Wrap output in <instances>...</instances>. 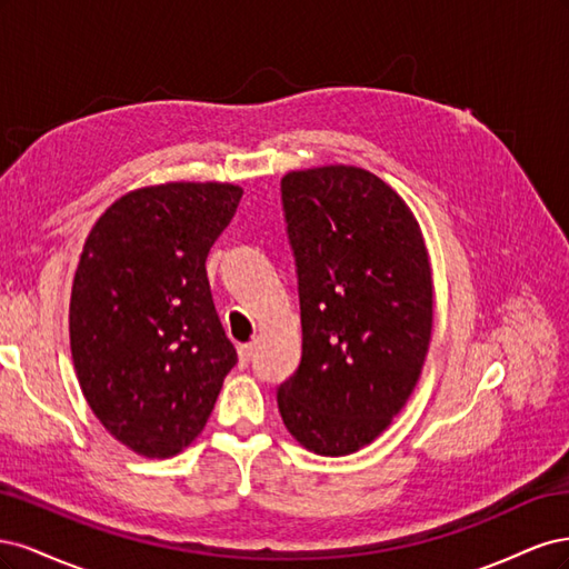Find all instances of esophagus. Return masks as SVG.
<instances>
[{
    "label": "esophagus",
    "instance_id": "obj_1",
    "mask_svg": "<svg viewBox=\"0 0 569 569\" xmlns=\"http://www.w3.org/2000/svg\"><path fill=\"white\" fill-rule=\"evenodd\" d=\"M237 353H239V363L247 366L249 360H251V356H253V343H239Z\"/></svg>",
    "mask_w": 569,
    "mask_h": 569
}]
</instances>
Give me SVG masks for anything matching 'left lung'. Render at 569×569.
<instances>
[{"label": "left lung", "mask_w": 569, "mask_h": 569, "mask_svg": "<svg viewBox=\"0 0 569 569\" xmlns=\"http://www.w3.org/2000/svg\"><path fill=\"white\" fill-rule=\"evenodd\" d=\"M303 351L278 389L289 435L318 456L380 437L416 389L432 339V268L408 203L366 168L282 178Z\"/></svg>", "instance_id": "1"}]
</instances>
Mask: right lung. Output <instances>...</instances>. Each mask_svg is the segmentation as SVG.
Segmentation results:
<instances>
[{"mask_svg":"<svg viewBox=\"0 0 569 569\" xmlns=\"http://www.w3.org/2000/svg\"><path fill=\"white\" fill-rule=\"evenodd\" d=\"M239 199L230 182L132 189L84 239L68 311L76 375L109 435L144 458L201 435L237 363L206 256Z\"/></svg>","mask_w":569,"mask_h":569,"instance_id":"obj_1","label":"right lung"}]
</instances>
